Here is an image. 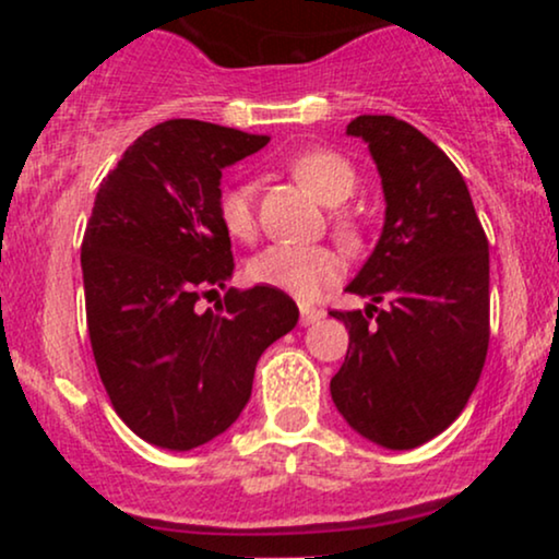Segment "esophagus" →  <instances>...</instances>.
<instances>
[{"label": "esophagus", "mask_w": 559, "mask_h": 559, "mask_svg": "<svg viewBox=\"0 0 559 559\" xmlns=\"http://www.w3.org/2000/svg\"><path fill=\"white\" fill-rule=\"evenodd\" d=\"M323 316H325V312L318 310V307H301L299 323H301V325H312V323H318V320L323 318Z\"/></svg>", "instance_id": "1"}]
</instances>
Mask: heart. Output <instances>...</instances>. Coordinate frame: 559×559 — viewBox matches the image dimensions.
<instances>
[{
    "label": "heart",
    "instance_id": "heart-1",
    "mask_svg": "<svg viewBox=\"0 0 559 559\" xmlns=\"http://www.w3.org/2000/svg\"><path fill=\"white\" fill-rule=\"evenodd\" d=\"M288 173L297 178L301 189L310 191L318 202L336 207L355 191L357 173L349 159L333 150H307L288 159ZM217 217L234 239L249 241L258 230L254 217V194L249 183H228L217 194ZM333 230L346 247L360 243V226L355 217L344 213L331 215ZM342 273V258L331 247H288L273 243L247 262V278L258 286H271L292 294L297 299H316L325 286Z\"/></svg>",
    "mask_w": 559,
    "mask_h": 559
}]
</instances>
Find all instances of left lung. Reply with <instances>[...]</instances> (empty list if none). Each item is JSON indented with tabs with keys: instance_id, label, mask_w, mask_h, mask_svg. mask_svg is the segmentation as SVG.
<instances>
[{
	"instance_id": "8db88e82",
	"label": "left lung",
	"mask_w": 559,
	"mask_h": 559,
	"mask_svg": "<svg viewBox=\"0 0 559 559\" xmlns=\"http://www.w3.org/2000/svg\"><path fill=\"white\" fill-rule=\"evenodd\" d=\"M368 141L386 221L346 292L365 310H331L349 329L331 396L357 433L415 449L457 420L489 349V241L465 178L431 139L391 115L346 126ZM378 300H389L386 311Z\"/></svg>"
}]
</instances>
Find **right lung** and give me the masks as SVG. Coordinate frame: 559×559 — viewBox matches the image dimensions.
<instances>
[{"mask_svg":"<svg viewBox=\"0 0 559 559\" xmlns=\"http://www.w3.org/2000/svg\"><path fill=\"white\" fill-rule=\"evenodd\" d=\"M267 136L204 120H165L126 150L96 191L81 243L92 352L115 413L150 444L186 452L213 441L252 396L262 352L297 325L288 294L228 288L217 217L223 168Z\"/></svg>","mask_w":559,"mask_h":559,"instance_id":"right-lung-1","label":"right lung"}]
</instances>
